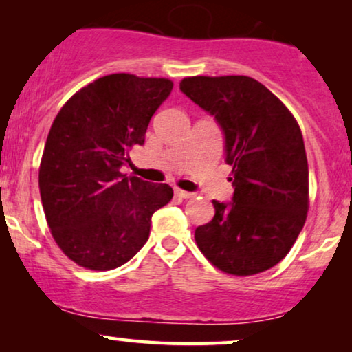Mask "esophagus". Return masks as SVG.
Returning <instances> with one entry per match:
<instances>
[{
    "instance_id": "1",
    "label": "esophagus",
    "mask_w": 352,
    "mask_h": 352,
    "mask_svg": "<svg viewBox=\"0 0 352 352\" xmlns=\"http://www.w3.org/2000/svg\"><path fill=\"white\" fill-rule=\"evenodd\" d=\"M176 195H179L181 199H194L195 194L194 192H186V190H181V189H176Z\"/></svg>"
}]
</instances>
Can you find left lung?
<instances>
[{
	"mask_svg": "<svg viewBox=\"0 0 352 352\" xmlns=\"http://www.w3.org/2000/svg\"><path fill=\"white\" fill-rule=\"evenodd\" d=\"M179 88L213 115L232 166V201L213 200V219L195 229V242L223 272L267 271L290 252L309 208L301 129L282 100L250 76H189Z\"/></svg>",
	"mask_w": 352,
	"mask_h": 352,
	"instance_id": "8db88e82",
	"label": "left lung"
}]
</instances>
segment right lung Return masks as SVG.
I'll return each instance as SVG.
<instances>
[{"label":"right lung","mask_w":352,"mask_h":352,"mask_svg":"<svg viewBox=\"0 0 352 352\" xmlns=\"http://www.w3.org/2000/svg\"><path fill=\"white\" fill-rule=\"evenodd\" d=\"M171 89L166 78L107 75L54 118L38 176L41 204L56 243L78 266L110 271L128 263L147 242L152 214L173 199L168 184L120 173Z\"/></svg>","instance_id":"right-lung-1"}]
</instances>
